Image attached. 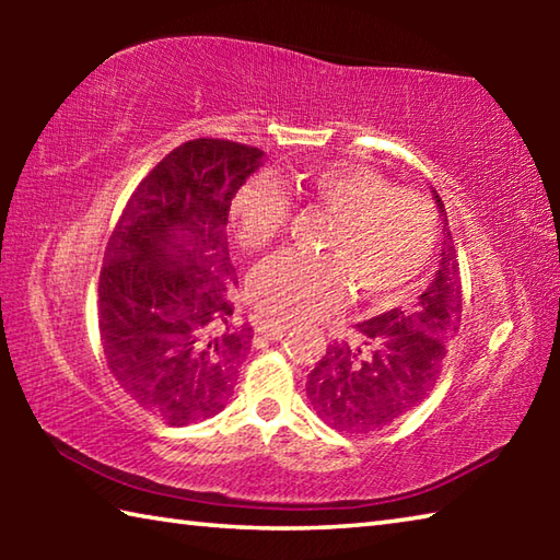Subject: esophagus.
Instances as JSON below:
<instances>
[{
  "label": "esophagus",
  "instance_id": "esophagus-1",
  "mask_svg": "<svg viewBox=\"0 0 560 560\" xmlns=\"http://www.w3.org/2000/svg\"><path fill=\"white\" fill-rule=\"evenodd\" d=\"M257 330H259V334H261L264 338L281 340L283 336L289 334V324H279V320H261Z\"/></svg>",
  "mask_w": 560,
  "mask_h": 560
}]
</instances>
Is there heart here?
I'll return each mask as SVG.
<instances>
[{
    "mask_svg": "<svg viewBox=\"0 0 560 560\" xmlns=\"http://www.w3.org/2000/svg\"><path fill=\"white\" fill-rule=\"evenodd\" d=\"M293 189L334 214L326 252H283L254 271L249 293L261 314L303 320L336 308L358 289L393 301L412 287L432 257L438 217L422 195L397 189L371 167L326 163L303 170ZM289 195L271 177H254L232 200V222L249 249H264L287 230Z\"/></svg>",
    "mask_w": 560,
    "mask_h": 560,
    "instance_id": "1",
    "label": "heart"
}]
</instances>
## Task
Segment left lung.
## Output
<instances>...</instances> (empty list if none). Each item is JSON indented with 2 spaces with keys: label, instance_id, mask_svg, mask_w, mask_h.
<instances>
[{
  "label": "left lung",
  "instance_id": "1",
  "mask_svg": "<svg viewBox=\"0 0 560 560\" xmlns=\"http://www.w3.org/2000/svg\"><path fill=\"white\" fill-rule=\"evenodd\" d=\"M442 217L438 271L407 308L358 324V346H328L308 373L306 395L320 420L338 432H375L415 410L432 393L462 320L459 259L438 189Z\"/></svg>",
  "mask_w": 560,
  "mask_h": 560
}]
</instances>
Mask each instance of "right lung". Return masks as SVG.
I'll use <instances>...</instances> for the list:
<instances>
[{
  "instance_id": "1",
  "label": "right lung",
  "mask_w": 560,
  "mask_h": 560,
  "mask_svg": "<svg viewBox=\"0 0 560 560\" xmlns=\"http://www.w3.org/2000/svg\"><path fill=\"white\" fill-rule=\"evenodd\" d=\"M264 150L197 138L143 177L113 230L98 281L110 373L160 420L185 428L222 412L252 348L232 314L230 207Z\"/></svg>"
}]
</instances>
